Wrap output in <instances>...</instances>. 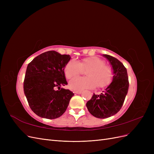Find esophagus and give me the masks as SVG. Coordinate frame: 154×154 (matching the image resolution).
<instances>
[{"label": "esophagus", "mask_w": 154, "mask_h": 154, "mask_svg": "<svg viewBox=\"0 0 154 154\" xmlns=\"http://www.w3.org/2000/svg\"><path fill=\"white\" fill-rule=\"evenodd\" d=\"M82 91H74V93H75V94H82Z\"/></svg>", "instance_id": "esophagus-1"}]
</instances>
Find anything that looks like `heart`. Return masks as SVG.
I'll return each mask as SVG.
<instances>
[{
    "instance_id": "b5f03b06",
    "label": "heart",
    "mask_w": 154,
    "mask_h": 154,
    "mask_svg": "<svg viewBox=\"0 0 154 154\" xmlns=\"http://www.w3.org/2000/svg\"><path fill=\"white\" fill-rule=\"evenodd\" d=\"M86 69V77H74L70 81L69 86L72 89H91L97 85L99 88H104L112 81V68L105 65L103 60L96 57L83 58L78 62L74 60H69L65 66L64 74L67 79H70Z\"/></svg>"
}]
</instances>
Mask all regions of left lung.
Listing matches in <instances>:
<instances>
[{
    "label": "left lung",
    "mask_w": 154,
    "mask_h": 154,
    "mask_svg": "<svg viewBox=\"0 0 154 154\" xmlns=\"http://www.w3.org/2000/svg\"><path fill=\"white\" fill-rule=\"evenodd\" d=\"M103 57L109 60L112 66V82L101 94H93L86 104L89 112L101 119L109 118L118 112L123 105L129 86L127 71L123 64L109 54H103Z\"/></svg>",
    "instance_id": "8db88e82"
}]
</instances>
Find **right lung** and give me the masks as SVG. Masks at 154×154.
<instances>
[{
  "instance_id": "1",
  "label": "right lung",
  "mask_w": 154,
  "mask_h": 154,
  "mask_svg": "<svg viewBox=\"0 0 154 154\" xmlns=\"http://www.w3.org/2000/svg\"><path fill=\"white\" fill-rule=\"evenodd\" d=\"M71 57L49 51L28 64L24 91L31 109L40 117L55 119L66 112L74 93L60 88L67 84L64 68Z\"/></svg>"
}]
</instances>
